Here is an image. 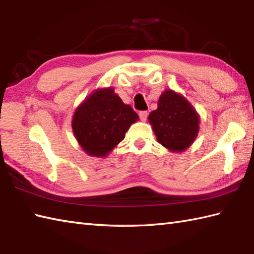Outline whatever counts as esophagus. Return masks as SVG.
<instances>
[{
  "instance_id": "34e87169",
  "label": "esophagus",
  "mask_w": 254,
  "mask_h": 254,
  "mask_svg": "<svg viewBox=\"0 0 254 254\" xmlns=\"http://www.w3.org/2000/svg\"><path fill=\"white\" fill-rule=\"evenodd\" d=\"M148 114H149V113L146 112V111H141V112H140V113H139L140 120H141L142 122H145L146 118H148Z\"/></svg>"
}]
</instances>
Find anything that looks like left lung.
Returning a JSON list of instances; mask_svg holds the SVG:
<instances>
[{"mask_svg":"<svg viewBox=\"0 0 254 254\" xmlns=\"http://www.w3.org/2000/svg\"><path fill=\"white\" fill-rule=\"evenodd\" d=\"M157 141L173 152H182L198 136L200 118L193 106L173 90L161 94L155 111L149 115Z\"/></svg>","mask_w":254,"mask_h":254,"instance_id":"left-lung-1","label":"left lung"}]
</instances>
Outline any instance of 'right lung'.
<instances>
[{
  "mask_svg": "<svg viewBox=\"0 0 254 254\" xmlns=\"http://www.w3.org/2000/svg\"><path fill=\"white\" fill-rule=\"evenodd\" d=\"M138 114L125 104L113 88L99 89L78 106L71 127L87 154L104 157L125 138Z\"/></svg>",
  "mask_w": 254,
  "mask_h": 254,
  "instance_id": "right-lung-1",
  "label": "right lung"
}]
</instances>
